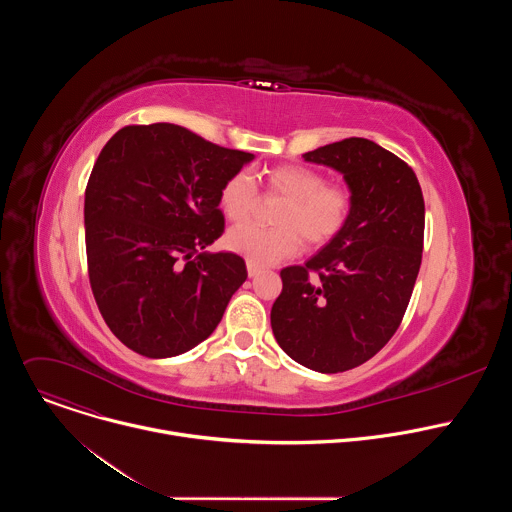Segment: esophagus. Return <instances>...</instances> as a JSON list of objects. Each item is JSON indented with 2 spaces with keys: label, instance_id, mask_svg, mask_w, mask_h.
<instances>
[{
  "label": "esophagus",
  "instance_id": "34e87169",
  "mask_svg": "<svg viewBox=\"0 0 512 512\" xmlns=\"http://www.w3.org/2000/svg\"><path fill=\"white\" fill-rule=\"evenodd\" d=\"M247 271H249V277H255V275H259L263 271V267H259L255 263H247Z\"/></svg>",
  "mask_w": 512,
  "mask_h": 512
}]
</instances>
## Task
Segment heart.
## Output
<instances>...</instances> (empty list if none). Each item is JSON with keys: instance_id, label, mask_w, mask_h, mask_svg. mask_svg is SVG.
Returning <instances> with one entry per match:
<instances>
[{"instance_id": "obj_1", "label": "heart", "mask_w": 512, "mask_h": 512, "mask_svg": "<svg viewBox=\"0 0 512 512\" xmlns=\"http://www.w3.org/2000/svg\"><path fill=\"white\" fill-rule=\"evenodd\" d=\"M267 196L283 202L273 210L275 227L241 225L227 235V247L249 263L271 265L296 255L300 237L308 247H324L346 227L352 214V192L308 166H275L263 172ZM218 204L233 223H245L259 206V190L247 172L225 180L218 192Z\"/></svg>"}]
</instances>
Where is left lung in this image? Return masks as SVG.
<instances>
[{"mask_svg": "<svg viewBox=\"0 0 512 512\" xmlns=\"http://www.w3.org/2000/svg\"><path fill=\"white\" fill-rule=\"evenodd\" d=\"M344 174L352 214L306 265L281 269L271 328L287 356L318 373L373 358L397 332L421 265L425 204L411 166L364 137L304 154Z\"/></svg>", "mask_w": 512, "mask_h": 512, "instance_id": "1", "label": "left lung"}]
</instances>
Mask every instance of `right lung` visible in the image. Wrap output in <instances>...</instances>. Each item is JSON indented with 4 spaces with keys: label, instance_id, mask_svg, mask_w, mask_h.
Here are the masks:
<instances>
[{
    "label": "right lung",
    "instance_id": "obj_1",
    "mask_svg": "<svg viewBox=\"0 0 512 512\" xmlns=\"http://www.w3.org/2000/svg\"><path fill=\"white\" fill-rule=\"evenodd\" d=\"M253 154L174 123L125 125L85 190L89 281L109 330L133 352L168 358L221 322L247 265L200 253L225 233L218 192Z\"/></svg>",
    "mask_w": 512,
    "mask_h": 512
}]
</instances>
